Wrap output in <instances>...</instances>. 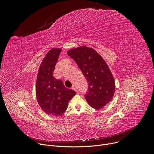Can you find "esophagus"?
I'll return each mask as SVG.
<instances>
[{"instance_id": "esophagus-1", "label": "esophagus", "mask_w": 154, "mask_h": 154, "mask_svg": "<svg viewBox=\"0 0 154 154\" xmlns=\"http://www.w3.org/2000/svg\"><path fill=\"white\" fill-rule=\"evenodd\" d=\"M72 89H73V90L75 91H77V88H76V87H75V85H73V86L72 87Z\"/></svg>"}]
</instances>
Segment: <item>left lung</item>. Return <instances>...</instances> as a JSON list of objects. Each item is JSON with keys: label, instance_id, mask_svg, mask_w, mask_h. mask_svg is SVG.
<instances>
[{"label": "left lung", "instance_id": "8db88e82", "mask_svg": "<svg viewBox=\"0 0 154 154\" xmlns=\"http://www.w3.org/2000/svg\"><path fill=\"white\" fill-rule=\"evenodd\" d=\"M67 54L74 60L87 80L86 100L92 108L102 109L111 101L116 88L107 64L94 48L86 46L72 48Z\"/></svg>", "mask_w": 154, "mask_h": 154}]
</instances>
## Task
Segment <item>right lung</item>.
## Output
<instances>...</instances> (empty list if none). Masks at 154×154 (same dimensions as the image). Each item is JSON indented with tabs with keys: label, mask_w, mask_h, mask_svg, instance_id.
<instances>
[{
	"label": "right lung",
	"mask_w": 154,
	"mask_h": 154,
	"mask_svg": "<svg viewBox=\"0 0 154 154\" xmlns=\"http://www.w3.org/2000/svg\"><path fill=\"white\" fill-rule=\"evenodd\" d=\"M61 48H52L40 64L36 82L37 102L47 114L59 116L67 109L69 100L76 92L65 87L62 80L53 76Z\"/></svg>",
	"instance_id": "1"
}]
</instances>
